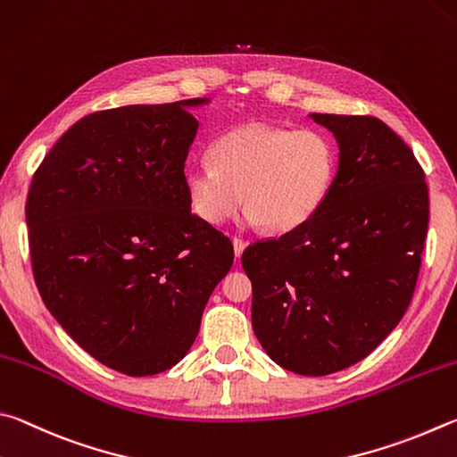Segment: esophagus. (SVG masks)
<instances>
[{
	"label": "esophagus",
	"mask_w": 457,
	"mask_h": 457,
	"mask_svg": "<svg viewBox=\"0 0 457 457\" xmlns=\"http://www.w3.org/2000/svg\"><path fill=\"white\" fill-rule=\"evenodd\" d=\"M233 246H235V257H237V259H241V254H243V251H245L246 243L243 241V238L235 237V238H233Z\"/></svg>",
	"instance_id": "esophagus-1"
}]
</instances>
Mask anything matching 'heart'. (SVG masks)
Segmentation results:
<instances>
[{"label": "heart", "instance_id": "heart-1", "mask_svg": "<svg viewBox=\"0 0 457 457\" xmlns=\"http://www.w3.org/2000/svg\"><path fill=\"white\" fill-rule=\"evenodd\" d=\"M212 164L187 168L190 208L208 224H220L241 206L246 224L283 235L319 212L337 176V148L317 128L249 122L224 132L211 148Z\"/></svg>", "mask_w": 457, "mask_h": 457}]
</instances>
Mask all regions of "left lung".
<instances>
[{"label":"left lung","instance_id":"left-lung-1","mask_svg":"<svg viewBox=\"0 0 457 457\" xmlns=\"http://www.w3.org/2000/svg\"><path fill=\"white\" fill-rule=\"evenodd\" d=\"M339 144L329 196L303 227L253 243V331L277 365L329 375L361 361L402 321L429 222L423 168L373 116L311 114Z\"/></svg>","mask_w":457,"mask_h":457}]
</instances>
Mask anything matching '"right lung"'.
Returning <instances> with one entry per match:
<instances>
[{
	"label": "right lung",
	"mask_w": 457,
	"mask_h": 457,
	"mask_svg": "<svg viewBox=\"0 0 457 457\" xmlns=\"http://www.w3.org/2000/svg\"><path fill=\"white\" fill-rule=\"evenodd\" d=\"M206 98L87 114L47 152L26 203L46 307L86 353L132 378L195 343L228 237L192 214L184 162Z\"/></svg>",
	"instance_id": "obj_1"
}]
</instances>
